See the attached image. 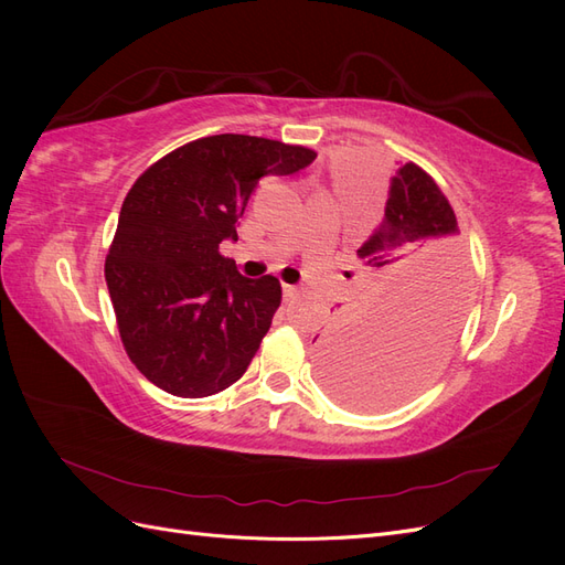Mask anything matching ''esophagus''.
Returning a JSON list of instances; mask_svg holds the SVG:
<instances>
[{"mask_svg": "<svg viewBox=\"0 0 565 565\" xmlns=\"http://www.w3.org/2000/svg\"><path fill=\"white\" fill-rule=\"evenodd\" d=\"M282 297L289 301V299H295L297 297V287L295 285H282Z\"/></svg>", "mask_w": 565, "mask_h": 565, "instance_id": "obj_1", "label": "esophagus"}]
</instances>
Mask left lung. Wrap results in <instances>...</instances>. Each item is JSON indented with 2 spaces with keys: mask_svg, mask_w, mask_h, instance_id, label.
<instances>
[{
  "mask_svg": "<svg viewBox=\"0 0 565 565\" xmlns=\"http://www.w3.org/2000/svg\"><path fill=\"white\" fill-rule=\"evenodd\" d=\"M380 299L316 337L322 386L355 409H384L415 396L450 353L471 292L457 216L415 162L391 179L384 218L358 249Z\"/></svg>",
  "mask_w": 565,
  "mask_h": 565,
  "instance_id": "8db88e82",
  "label": "left lung"
}]
</instances>
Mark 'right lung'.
Segmentation results:
<instances>
[{"mask_svg":"<svg viewBox=\"0 0 565 565\" xmlns=\"http://www.w3.org/2000/svg\"><path fill=\"white\" fill-rule=\"evenodd\" d=\"M316 150L245 134L185 143L150 164L122 202L106 282L129 361L181 398H204L243 377L282 289L245 278L218 252L264 177L309 167Z\"/></svg>","mask_w":565,"mask_h":565,"instance_id":"add662e5","label":"right lung"}]
</instances>
